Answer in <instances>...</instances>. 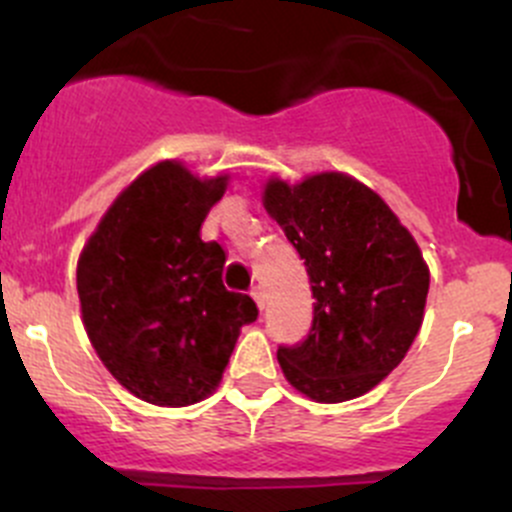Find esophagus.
<instances>
[{
  "label": "esophagus",
  "mask_w": 512,
  "mask_h": 512,
  "mask_svg": "<svg viewBox=\"0 0 512 512\" xmlns=\"http://www.w3.org/2000/svg\"><path fill=\"white\" fill-rule=\"evenodd\" d=\"M252 299H255L257 302V307L260 309H265V304H267V292H265V287H252Z\"/></svg>",
  "instance_id": "34e87169"
}]
</instances>
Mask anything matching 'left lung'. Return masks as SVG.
<instances>
[{
	"mask_svg": "<svg viewBox=\"0 0 512 512\" xmlns=\"http://www.w3.org/2000/svg\"><path fill=\"white\" fill-rule=\"evenodd\" d=\"M262 203L304 260L317 299L307 339L277 349L287 381L322 404L366 394L421 329L431 275L414 235L374 190L337 170L294 185L270 178Z\"/></svg>",
	"mask_w": 512,
	"mask_h": 512,
	"instance_id": "left-lung-1",
	"label": "left lung"
}]
</instances>
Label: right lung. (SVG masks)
I'll use <instances>...</instances> for the list:
<instances>
[{"label":"right lung","mask_w":512,"mask_h":512,"mask_svg":"<svg viewBox=\"0 0 512 512\" xmlns=\"http://www.w3.org/2000/svg\"><path fill=\"white\" fill-rule=\"evenodd\" d=\"M227 175L195 178L178 160L143 170L89 237L76 267L81 319L113 379L156 406L218 389L257 304L223 285L225 250L200 240Z\"/></svg>","instance_id":"obj_1"}]
</instances>
